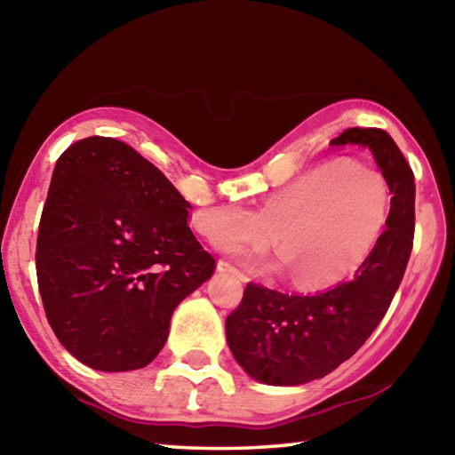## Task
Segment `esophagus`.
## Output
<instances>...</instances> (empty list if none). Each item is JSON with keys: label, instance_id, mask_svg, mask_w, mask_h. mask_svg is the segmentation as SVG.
I'll list each match as a JSON object with an SVG mask.
<instances>
[{"label": "esophagus", "instance_id": "esophagus-1", "mask_svg": "<svg viewBox=\"0 0 455 455\" xmlns=\"http://www.w3.org/2000/svg\"><path fill=\"white\" fill-rule=\"evenodd\" d=\"M217 268H219V272H228V274H233V275H236V278H240V280H246V275L240 272L236 266H233L230 262H227V260H219L217 262Z\"/></svg>", "mask_w": 455, "mask_h": 455}]
</instances>
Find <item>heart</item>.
<instances>
[{"label":"heart","mask_w":455,"mask_h":455,"mask_svg":"<svg viewBox=\"0 0 455 455\" xmlns=\"http://www.w3.org/2000/svg\"><path fill=\"white\" fill-rule=\"evenodd\" d=\"M390 212V187L377 167L333 159L306 169L264 199L260 211L243 203L201 211L199 233L211 243L270 244L268 254L228 244L264 272L286 270L306 288L335 283L353 274L375 251Z\"/></svg>","instance_id":"b5f03b06"}]
</instances>
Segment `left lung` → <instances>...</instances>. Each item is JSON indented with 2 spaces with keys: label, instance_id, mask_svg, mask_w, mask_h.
Masks as SVG:
<instances>
[{
  "label": "left lung",
  "instance_id": "8db88e82",
  "mask_svg": "<svg viewBox=\"0 0 455 455\" xmlns=\"http://www.w3.org/2000/svg\"><path fill=\"white\" fill-rule=\"evenodd\" d=\"M333 146H367L387 177L390 212L385 233L355 278L314 296L248 282L227 317L236 363L266 385H304L351 359L385 317L403 282L414 240V173L395 140L380 128H349Z\"/></svg>",
  "mask_w": 455,
  "mask_h": 455
}]
</instances>
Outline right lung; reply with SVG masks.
I'll return each mask as SVG.
<instances>
[{
  "label": "right lung",
  "instance_id": "1",
  "mask_svg": "<svg viewBox=\"0 0 455 455\" xmlns=\"http://www.w3.org/2000/svg\"><path fill=\"white\" fill-rule=\"evenodd\" d=\"M189 207L159 169L120 140L62 151L37 235L44 315L62 347L96 371L146 367L173 309L217 268Z\"/></svg>",
  "mask_w": 455,
  "mask_h": 455
}]
</instances>
